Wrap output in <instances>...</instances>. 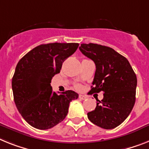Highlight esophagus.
<instances>
[{"label": "esophagus", "mask_w": 149, "mask_h": 149, "mask_svg": "<svg viewBox=\"0 0 149 149\" xmlns=\"http://www.w3.org/2000/svg\"><path fill=\"white\" fill-rule=\"evenodd\" d=\"M79 98H80L81 100H85V99H86V98H87V97H86V96H85V95H80L79 96Z\"/></svg>", "instance_id": "obj_1"}]
</instances>
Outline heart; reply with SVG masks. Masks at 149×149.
<instances>
[{
	"mask_svg": "<svg viewBox=\"0 0 149 149\" xmlns=\"http://www.w3.org/2000/svg\"><path fill=\"white\" fill-rule=\"evenodd\" d=\"M77 88H80V86H77Z\"/></svg>",
	"mask_w": 149,
	"mask_h": 149,
	"instance_id": "obj_1",
	"label": "heart"
}]
</instances>
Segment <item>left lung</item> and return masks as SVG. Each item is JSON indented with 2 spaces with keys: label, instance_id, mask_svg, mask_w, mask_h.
Listing matches in <instances>:
<instances>
[{
  "label": "left lung",
  "instance_id": "1",
  "mask_svg": "<svg viewBox=\"0 0 149 149\" xmlns=\"http://www.w3.org/2000/svg\"><path fill=\"white\" fill-rule=\"evenodd\" d=\"M79 50L95 62V73L91 93L104 92L102 102L87 113L92 123L106 130L127 119L136 102V75L128 60L113 48L98 44H81Z\"/></svg>",
  "mask_w": 149,
  "mask_h": 149
}]
</instances>
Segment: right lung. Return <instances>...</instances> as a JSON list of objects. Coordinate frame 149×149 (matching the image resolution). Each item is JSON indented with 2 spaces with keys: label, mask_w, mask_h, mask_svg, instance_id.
Segmentation results:
<instances>
[{
  "label": "right lung",
  "mask_w": 149,
  "mask_h": 149,
  "mask_svg": "<svg viewBox=\"0 0 149 149\" xmlns=\"http://www.w3.org/2000/svg\"><path fill=\"white\" fill-rule=\"evenodd\" d=\"M78 43L41 45L26 54L17 63L12 79L15 104L25 120L38 130L51 129L65 119L72 100L79 95L72 90L57 95L51 79L59 73L65 59Z\"/></svg>",
  "instance_id": "obj_1"
}]
</instances>
